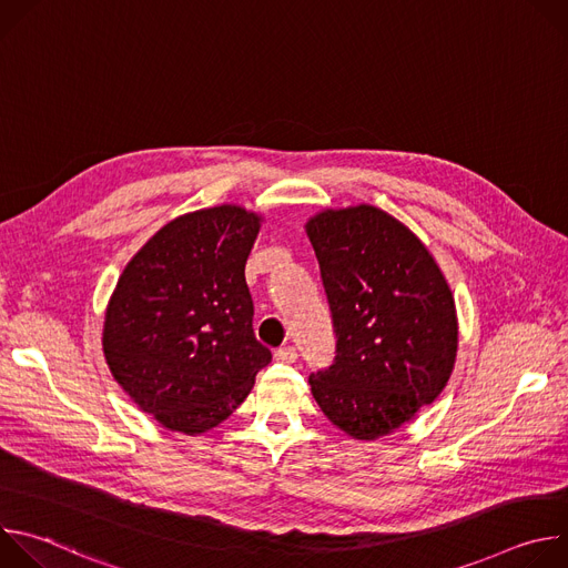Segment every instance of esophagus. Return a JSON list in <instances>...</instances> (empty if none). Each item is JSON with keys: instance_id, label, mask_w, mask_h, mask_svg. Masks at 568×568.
I'll list each match as a JSON object with an SVG mask.
<instances>
[{"instance_id": "34e87169", "label": "esophagus", "mask_w": 568, "mask_h": 568, "mask_svg": "<svg viewBox=\"0 0 568 568\" xmlns=\"http://www.w3.org/2000/svg\"><path fill=\"white\" fill-rule=\"evenodd\" d=\"M274 359H276V362H283V364H294V362H296V348H294V346H281V348L274 353Z\"/></svg>"}]
</instances>
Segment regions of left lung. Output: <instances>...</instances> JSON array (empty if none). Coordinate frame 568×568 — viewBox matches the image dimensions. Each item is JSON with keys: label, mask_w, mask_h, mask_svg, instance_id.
<instances>
[{"label": "left lung", "mask_w": 568, "mask_h": 568, "mask_svg": "<svg viewBox=\"0 0 568 568\" xmlns=\"http://www.w3.org/2000/svg\"><path fill=\"white\" fill-rule=\"evenodd\" d=\"M337 357L310 375L316 404L355 440H377L432 404L458 353L454 294L423 240L386 211L323 209L305 222Z\"/></svg>", "instance_id": "obj_1"}]
</instances>
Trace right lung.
<instances>
[{
    "label": "right lung",
    "mask_w": 568,
    "mask_h": 568,
    "mask_svg": "<svg viewBox=\"0 0 568 568\" xmlns=\"http://www.w3.org/2000/svg\"><path fill=\"white\" fill-rule=\"evenodd\" d=\"M263 215L237 204L184 213L125 265L103 321L112 377L161 427L226 420L272 362L252 328L245 265Z\"/></svg>",
    "instance_id": "add662e5"
}]
</instances>
